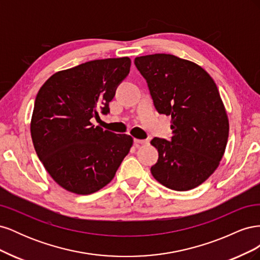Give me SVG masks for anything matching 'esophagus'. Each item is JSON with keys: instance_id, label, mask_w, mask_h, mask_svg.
Returning a JSON list of instances; mask_svg holds the SVG:
<instances>
[{"instance_id": "obj_1", "label": "esophagus", "mask_w": 260, "mask_h": 260, "mask_svg": "<svg viewBox=\"0 0 260 260\" xmlns=\"http://www.w3.org/2000/svg\"><path fill=\"white\" fill-rule=\"evenodd\" d=\"M148 142L146 140H139V139H135V144L136 146H140V145H145Z\"/></svg>"}]
</instances>
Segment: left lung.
Masks as SVG:
<instances>
[{"mask_svg": "<svg viewBox=\"0 0 260 260\" xmlns=\"http://www.w3.org/2000/svg\"><path fill=\"white\" fill-rule=\"evenodd\" d=\"M135 64L157 111L171 116V141L154 138L151 142L159 154L152 175L171 190H192L218 168L229 137L217 85L205 69L171 54L140 56Z\"/></svg>", "mask_w": 260, "mask_h": 260, "instance_id": "8db88e82", "label": "left lung"}]
</instances>
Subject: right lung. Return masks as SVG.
Wrapping results in <instances>:
<instances>
[{
	"instance_id": "right-lung-1",
	"label": "right lung",
	"mask_w": 260,
	"mask_h": 260,
	"mask_svg": "<svg viewBox=\"0 0 260 260\" xmlns=\"http://www.w3.org/2000/svg\"><path fill=\"white\" fill-rule=\"evenodd\" d=\"M129 57L95 59L52 75L39 90L30 132L39 159L52 179L79 195L114 179L133 139L94 127L109 112L115 90L130 72Z\"/></svg>"
}]
</instances>
